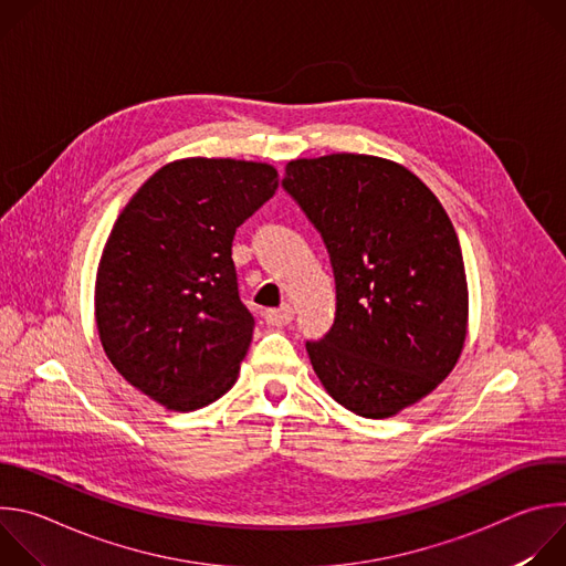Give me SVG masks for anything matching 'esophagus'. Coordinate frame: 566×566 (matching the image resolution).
Returning a JSON list of instances; mask_svg holds the SVG:
<instances>
[{
	"instance_id": "1",
	"label": "esophagus",
	"mask_w": 566,
	"mask_h": 566,
	"mask_svg": "<svg viewBox=\"0 0 566 566\" xmlns=\"http://www.w3.org/2000/svg\"><path fill=\"white\" fill-rule=\"evenodd\" d=\"M264 319L271 327H286L293 319V308L289 304H282L280 308H269V311H264Z\"/></svg>"
}]
</instances>
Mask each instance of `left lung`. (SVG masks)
<instances>
[{"instance_id": "obj_1", "label": "left lung", "mask_w": 566, "mask_h": 566, "mask_svg": "<svg viewBox=\"0 0 566 566\" xmlns=\"http://www.w3.org/2000/svg\"><path fill=\"white\" fill-rule=\"evenodd\" d=\"M282 186L319 230L336 277V322L306 343L322 387L349 412L389 419L454 369L468 282L454 226L406 166L369 154L286 164Z\"/></svg>"}]
</instances>
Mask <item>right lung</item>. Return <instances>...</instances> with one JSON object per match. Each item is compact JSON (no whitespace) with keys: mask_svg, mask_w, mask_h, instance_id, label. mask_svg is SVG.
<instances>
[{"mask_svg":"<svg viewBox=\"0 0 566 566\" xmlns=\"http://www.w3.org/2000/svg\"><path fill=\"white\" fill-rule=\"evenodd\" d=\"M277 177L258 160L179 158L120 210L98 262L96 329L116 371L158 406L192 412L237 382L255 319L239 300L232 237Z\"/></svg>","mask_w":566,"mask_h":566,"instance_id":"obj_1","label":"right lung"}]
</instances>
